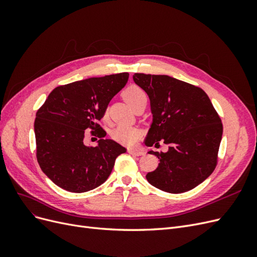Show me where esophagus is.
Returning a JSON list of instances; mask_svg holds the SVG:
<instances>
[{
	"label": "esophagus",
	"mask_w": 257,
	"mask_h": 257,
	"mask_svg": "<svg viewBox=\"0 0 257 257\" xmlns=\"http://www.w3.org/2000/svg\"><path fill=\"white\" fill-rule=\"evenodd\" d=\"M127 151H128L130 154L135 155V157H142V155L146 154V152L142 149H128Z\"/></svg>",
	"instance_id": "1"
}]
</instances>
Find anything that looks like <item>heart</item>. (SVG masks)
<instances>
[{
    "label": "heart",
    "mask_w": 257,
    "mask_h": 257,
    "mask_svg": "<svg viewBox=\"0 0 257 257\" xmlns=\"http://www.w3.org/2000/svg\"><path fill=\"white\" fill-rule=\"evenodd\" d=\"M123 96L132 107H134L139 102H143V100H148L147 93L142 88L137 87V85H131V87H128L123 92ZM107 114L108 111L106 110L104 113L105 118H107ZM110 136L115 142L126 146H132L138 141L139 136H141V132L133 126L119 125L111 131Z\"/></svg>",
    "instance_id": "heart-1"
}]
</instances>
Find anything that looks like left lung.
<instances>
[{
  "label": "left lung",
  "instance_id": "1",
  "mask_svg": "<svg viewBox=\"0 0 257 257\" xmlns=\"http://www.w3.org/2000/svg\"><path fill=\"white\" fill-rule=\"evenodd\" d=\"M133 79L150 98L153 120L145 144L168 145L154 152L160 164L148 173V182L179 194L195 188L212 174L223 134L219 114L206 92L167 75L134 74Z\"/></svg>",
  "mask_w": 257,
  "mask_h": 257
}]
</instances>
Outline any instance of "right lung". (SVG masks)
<instances>
[{
	"label": "right lung",
	"instance_id": "1",
	"mask_svg": "<svg viewBox=\"0 0 257 257\" xmlns=\"http://www.w3.org/2000/svg\"><path fill=\"white\" fill-rule=\"evenodd\" d=\"M128 80V73L93 77L60 85L37 110L34 122L36 158L44 174L60 188L83 193L111 174L115 159L126 149L111 139L97 121L111 98ZM94 129L96 147L83 144L84 131Z\"/></svg>",
	"mask_w": 257,
	"mask_h": 257
}]
</instances>
